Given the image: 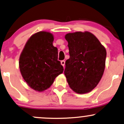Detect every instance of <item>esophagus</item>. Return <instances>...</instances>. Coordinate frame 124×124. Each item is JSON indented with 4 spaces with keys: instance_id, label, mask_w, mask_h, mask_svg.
<instances>
[{
    "instance_id": "1",
    "label": "esophagus",
    "mask_w": 124,
    "mask_h": 124,
    "mask_svg": "<svg viewBox=\"0 0 124 124\" xmlns=\"http://www.w3.org/2000/svg\"><path fill=\"white\" fill-rule=\"evenodd\" d=\"M61 65H62V66L64 67V66H65V61H62L61 62Z\"/></svg>"
}]
</instances>
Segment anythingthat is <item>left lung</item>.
<instances>
[{
	"label": "left lung",
	"mask_w": 124,
	"mask_h": 124,
	"mask_svg": "<svg viewBox=\"0 0 124 124\" xmlns=\"http://www.w3.org/2000/svg\"><path fill=\"white\" fill-rule=\"evenodd\" d=\"M70 58L64 71L73 91L85 93L96 87L105 68L106 51L99 40L89 32L69 33L65 35Z\"/></svg>",
	"instance_id": "1"
}]
</instances>
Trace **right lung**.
Here are the masks:
<instances>
[{"mask_svg":"<svg viewBox=\"0 0 124 124\" xmlns=\"http://www.w3.org/2000/svg\"><path fill=\"white\" fill-rule=\"evenodd\" d=\"M53 35L39 32L33 35L25 44L19 60L22 76L31 88L43 91L50 87L63 66L58 60V49L53 44Z\"/></svg>","mask_w":124,"mask_h":124,"instance_id":"add662e5","label":"right lung"}]
</instances>
